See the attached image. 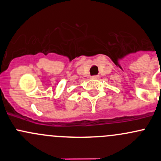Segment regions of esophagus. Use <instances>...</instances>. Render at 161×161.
Instances as JSON below:
<instances>
[{"label":"esophagus","instance_id":"esophagus-1","mask_svg":"<svg viewBox=\"0 0 161 161\" xmlns=\"http://www.w3.org/2000/svg\"><path fill=\"white\" fill-rule=\"evenodd\" d=\"M90 79H99V76H98V75H93V76H91Z\"/></svg>","mask_w":161,"mask_h":161}]
</instances>
